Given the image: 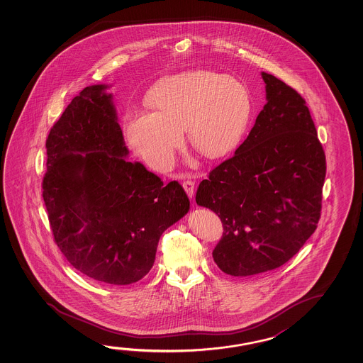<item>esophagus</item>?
I'll return each mask as SVG.
<instances>
[{
	"label": "esophagus",
	"instance_id": "34e87169",
	"mask_svg": "<svg viewBox=\"0 0 363 363\" xmlns=\"http://www.w3.org/2000/svg\"><path fill=\"white\" fill-rule=\"evenodd\" d=\"M182 186H184V191H186V194H187V196L192 199L194 195H195V182L194 181H191V179H186L182 182Z\"/></svg>",
	"mask_w": 363,
	"mask_h": 363
}]
</instances>
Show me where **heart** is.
Returning <instances> with one entry per match:
<instances>
[{"label": "heart", "mask_w": 363, "mask_h": 363, "mask_svg": "<svg viewBox=\"0 0 363 363\" xmlns=\"http://www.w3.org/2000/svg\"><path fill=\"white\" fill-rule=\"evenodd\" d=\"M153 113L125 118V135L133 150L148 166L164 171L187 130L191 145L215 160L237 147L250 119L252 96L232 76L203 69L161 78L147 95Z\"/></svg>", "instance_id": "heart-1"}]
</instances>
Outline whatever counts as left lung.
I'll use <instances>...</instances> for the list:
<instances>
[{
    "label": "left lung",
    "instance_id": "1",
    "mask_svg": "<svg viewBox=\"0 0 363 363\" xmlns=\"http://www.w3.org/2000/svg\"><path fill=\"white\" fill-rule=\"evenodd\" d=\"M262 78L267 104L250 135L196 192L197 205L223 223L215 263L237 277L281 267L296 255L318 226L327 171L305 100L272 74Z\"/></svg>",
    "mask_w": 363,
    "mask_h": 363
}]
</instances>
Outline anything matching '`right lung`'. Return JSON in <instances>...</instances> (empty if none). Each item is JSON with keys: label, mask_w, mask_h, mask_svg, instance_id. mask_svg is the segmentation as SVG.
Here are the masks:
<instances>
[{"label": "right lung", "mask_w": 363, "mask_h": 363, "mask_svg": "<svg viewBox=\"0 0 363 363\" xmlns=\"http://www.w3.org/2000/svg\"><path fill=\"white\" fill-rule=\"evenodd\" d=\"M106 84L76 96L50 129L43 199L54 240L81 274L130 285L153 267L167 228L189 213L182 186L129 162Z\"/></svg>", "instance_id": "right-lung-1"}]
</instances>
